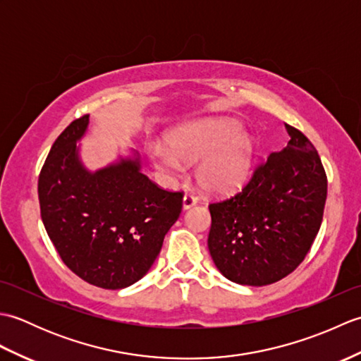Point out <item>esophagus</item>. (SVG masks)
I'll return each mask as SVG.
<instances>
[{
  "label": "esophagus",
  "instance_id": "1",
  "mask_svg": "<svg viewBox=\"0 0 361 361\" xmlns=\"http://www.w3.org/2000/svg\"><path fill=\"white\" fill-rule=\"evenodd\" d=\"M195 204H197V197L190 195V194H186L185 197H183V209H189Z\"/></svg>",
  "mask_w": 361,
  "mask_h": 361
}]
</instances>
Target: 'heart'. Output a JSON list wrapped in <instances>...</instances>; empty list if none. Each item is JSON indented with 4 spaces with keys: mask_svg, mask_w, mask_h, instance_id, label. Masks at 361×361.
<instances>
[{
    "mask_svg": "<svg viewBox=\"0 0 361 361\" xmlns=\"http://www.w3.org/2000/svg\"><path fill=\"white\" fill-rule=\"evenodd\" d=\"M166 144L167 149L163 145L149 149V158L161 180L172 186L186 172L183 162L198 163L197 180L214 194L240 189L256 155L255 137L229 119L188 122L169 132Z\"/></svg>",
    "mask_w": 361,
    "mask_h": 361,
    "instance_id": "obj_1",
    "label": "heart"
}]
</instances>
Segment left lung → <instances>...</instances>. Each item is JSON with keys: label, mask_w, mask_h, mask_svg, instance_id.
<instances>
[{"label": "left lung", "mask_w": 361, "mask_h": 361, "mask_svg": "<svg viewBox=\"0 0 361 361\" xmlns=\"http://www.w3.org/2000/svg\"><path fill=\"white\" fill-rule=\"evenodd\" d=\"M290 141L256 167L248 185L211 203L208 248L226 279L268 286L302 262L319 231L327 178L317 149L286 124Z\"/></svg>", "instance_id": "1"}]
</instances>
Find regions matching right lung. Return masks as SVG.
Wrapping results in <instances>:
<instances>
[{
	"mask_svg": "<svg viewBox=\"0 0 361 361\" xmlns=\"http://www.w3.org/2000/svg\"><path fill=\"white\" fill-rule=\"evenodd\" d=\"M90 116L73 121L52 144L38 176L46 233L65 265L96 287L126 288L150 270L180 217L183 194L158 188L132 157L91 172L78 142Z\"/></svg>",
	"mask_w": 361,
	"mask_h": 361,
	"instance_id": "obj_1",
	"label": "right lung"
}]
</instances>
